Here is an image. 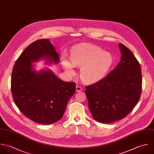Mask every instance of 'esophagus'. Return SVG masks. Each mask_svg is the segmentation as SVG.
<instances>
[{
  "label": "esophagus",
  "instance_id": "1",
  "mask_svg": "<svg viewBox=\"0 0 154 154\" xmlns=\"http://www.w3.org/2000/svg\"><path fill=\"white\" fill-rule=\"evenodd\" d=\"M82 91V88L80 86H76V92H80Z\"/></svg>",
  "mask_w": 154,
  "mask_h": 154
}]
</instances>
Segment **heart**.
Here are the masks:
<instances>
[{
    "mask_svg": "<svg viewBox=\"0 0 154 154\" xmlns=\"http://www.w3.org/2000/svg\"><path fill=\"white\" fill-rule=\"evenodd\" d=\"M70 60L65 57L62 58V65L65 71L72 75L74 66L81 67L80 77L86 83H93L102 79L111 68L113 58L112 55L102 49L92 46L85 45L71 51Z\"/></svg>",
    "mask_w": 154,
    "mask_h": 154,
    "instance_id": "1",
    "label": "heart"
}]
</instances>
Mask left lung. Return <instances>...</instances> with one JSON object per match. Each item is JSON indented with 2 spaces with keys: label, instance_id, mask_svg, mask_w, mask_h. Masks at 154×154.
Returning a JSON list of instances; mask_svg holds the SVG:
<instances>
[{
  "label": "left lung",
  "instance_id": "1",
  "mask_svg": "<svg viewBox=\"0 0 154 154\" xmlns=\"http://www.w3.org/2000/svg\"><path fill=\"white\" fill-rule=\"evenodd\" d=\"M121 61L105 77L86 87L93 119L110 123L123 119L137 103L141 94V67L131 51L119 43Z\"/></svg>",
  "mask_w": 154,
  "mask_h": 154
}]
</instances>
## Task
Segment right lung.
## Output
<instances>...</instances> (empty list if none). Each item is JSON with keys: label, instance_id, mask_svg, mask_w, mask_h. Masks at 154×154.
Returning <instances> with one entry per match:
<instances>
[{"label": "right lung", "instance_id": "right-lung-1", "mask_svg": "<svg viewBox=\"0 0 154 154\" xmlns=\"http://www.w3.org/2000/svg\"><path fill=\"white\" fill-rule=\"evenodd\" d=\"M43 58L48 63L60 61L49 39L34 42L20 55L12 69L11 91L16 105L26 117L51 124L61 119L75 92V83L63 82L49 69L36 71L32 63Z\"/></svg>", "mask_w": 154, "mask_h": 154}]
</instances>
